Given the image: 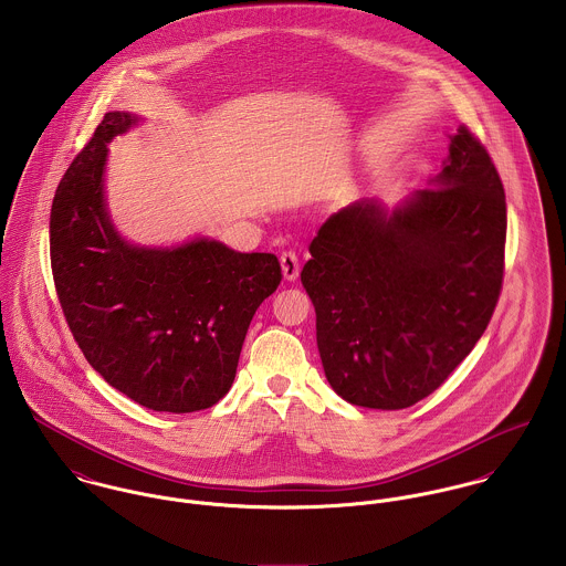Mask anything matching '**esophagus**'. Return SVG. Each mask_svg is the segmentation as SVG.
<instances>
[{"label": "esophagus", "instance_id": "esophagus-1", "mask_svg": "<svg viewBox=\"0 0 566 566\" xmlns=\"http://www.w3.org/2000/svg\"><path fill=\"white\" fill-rule=\"evenodd\" d=\"M281 270H283L285 281H296V276L301 272V263H298V254L294 250L281 252Z\"/></svg>", "mask_w": 566, "mask_h": 566}]
</instances>
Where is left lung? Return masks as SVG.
<instances>
[{
  "mask_svg": "<svg viewBox=\"0 0 566 566\" xmlns=\"http://www.w3.org/2000/svg\"><path fill=\"white\" fill-rule=\"evenodd\" d=\"M440 174L395 209L357 200L310 245L301 281L316 307L331 388L350 405L429 397L484 335L503 283L505 193L460 126Z\"/></svg>",
  "mask_w": 566,
  "mask_h": 566,
  "instance_id": "1",
  "label": "left lung"
}]
</instances>
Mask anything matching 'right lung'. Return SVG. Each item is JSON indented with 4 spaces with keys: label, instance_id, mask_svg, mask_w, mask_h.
<instances>
[{
    "label": "right lung",
    "instance_id": "obj_1",
    "mask_svg": "<svg viewBox=\"0 0 566 566\" xmlns=\"http://www.w3.org/2000/svg\"><path fill=\"white\" fill-rule=\"evenodd\" d=\"M142 122L111 111L65 171L50 216L56 294L86 361L155 411L218 403L233 386L259 305L279 287L270 252L193 238L137 245L115 229L104 191L108 144Z\"/></svg>",
    "mask_w": 566,
    "mask_h": 566
}]
</instances>
